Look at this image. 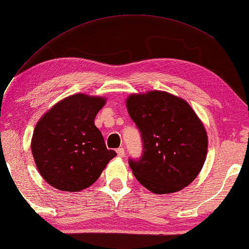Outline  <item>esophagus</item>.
<instances>
[{"label": "esophagus", "mask_w": 249, "mask_h": 249, "mask_svg": "<svg viewBox=\"0 0 249 249\" xmlns=\"http://www.w3.org/2000/svg\"><path fill=\"white\" fill-rule=\"evenodd\" d=\"M116 153H117V155L120 156V157H124V155H125V149H124L123 147H120V148L116 149Z\"/></svg>", "instance_id": "esophagus-1"}]
</instances>
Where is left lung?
Here are the masks:
<instances>
[{
	"label": "left lung",
	"instance_id": "obj_1",
	"mask_svg": "<svg viewBox=\"0 0 249 249\" xmlns=\"http://www.w3.org/2000/svg\"><path fill=\"white\" fill-rule=\"evenodd\" d=\"M126 104L143 143L141 157L128 160L136 179L156 194L186 187L207 153L206 131L194 110L181 98L159 90L131 95Z\"/></svg>",
	"mask_w": 249,
	"mask_h": 249
}]
</instances>
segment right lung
I'll use <instances>...</instances> for the list:
<instances>
[{
	"label": "right lung",
	"instance_id": "obj_1",
	"mask_svg": "<svg viewBox=\"0 0 249 249\" xmlns=\"http://www.w3.org/2000/svg\"><path fill=\"white\" fill-rule=\"evenodd\" d=\"M105 100L75 94L51 108L36 124L32 154L39 174L53 187L78 192L92 185L116 156L95 124Z\"/></svg>",
	"mask_w": 249,
	"mask_h": 249
}]
</instances>
